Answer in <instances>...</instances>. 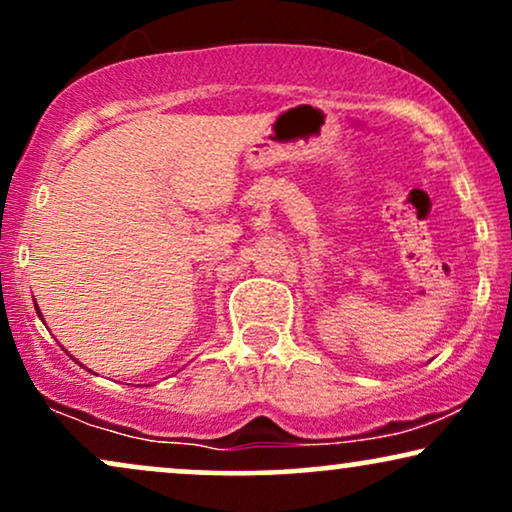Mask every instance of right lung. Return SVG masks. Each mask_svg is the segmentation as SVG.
<instances>
[{
    "label": "right lung",
    "instance_id": "1",
    "mask_svg": "<svg viewBox=\"0 0 512 512\" xmlns=\"http://www.w3.org/2000/svg\"><path fill=\"white\" fill-rule=\"evenodd\" d=\"M35 307H37V304H35ZM37 314H40V312H37ZM40 316H42V314H40Z\"/></svg>",
    "mask_w": 512,
    "mask_h": 512
}]
</instances>
